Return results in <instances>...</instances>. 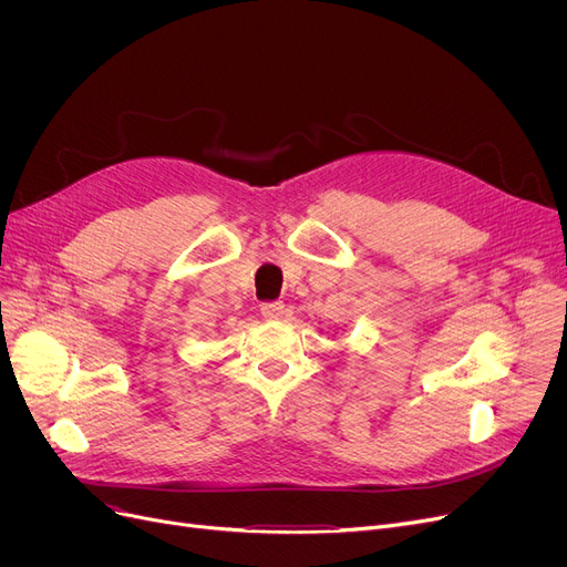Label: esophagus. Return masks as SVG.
I'll return each mask as SVG.
<instances>
[{
    "instance_id": "obj_1",
    "label": "esophagus",
    "mask_w": 567,
    "mask_h": 567,
    "mask_svg": "<svg viewBox=\"0 0 567 567\" xmlns=\"http://www.w3.org/2000/svg\"><path fill=\"white\" fill-rule=\"evenodd\" d=\"M261 315L266 319H280L285 315V303L271 301V303H261Z\"/></svg>"
}]
</instances>
